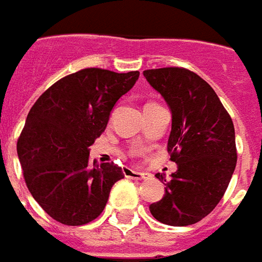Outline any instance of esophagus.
I'll list each match as a JSON object with an SVG mask.
<instances>
[{
  "instance_id": "obj_1",
  "label": "esophagus",
  "mask_w": 262,
  "mask_h": 262,
  "mask_svg": "<svg viewBox=\"0 0 262 262\" xmlns=\"http://www.w3.org/2000/svg\"><path fill=\"white\" fill-rule=\"evenodd\" d=\"M124 175H125V178L134 179V181H144V179L149 178V175L145 173V172H138V170L131 169V168H125L124 169Z\"/></svg>"
}]
</instances>
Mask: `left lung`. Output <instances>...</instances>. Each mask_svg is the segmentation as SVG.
Wrapping results in <instances>:
<instances>
[{"mask_svg":"<svg viewBox=\"0 0 262 262\" xmlns=\"http://www.w3.org/2000/svg\"><path fill=\"white\" fill-rule=\"evenodd\" d=\"M144 76L172 111L168 140L178 170L157 173L165 194L149 206L151 214L168 226L200 222L222 200L237 164L234 125L210 84L185 68L144 70Z\"/></svg>","mask_w":262,"mask_h":262,"instance_id":"obj_1","label":"left lung"}]
</instances>
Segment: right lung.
Returning <instances> with one entry per match:
<instances>
[{"label": "right lung", "instance_id": "obj_1", "mask_svg": "<svg viewBox=\"0 0 262 262\" xmlns=\"http://www.w3.org/2000/svg\"><path fill=\"white\" fill-rule=\"evenodd\" d=\"M140 72L81 69L52 84L35 101L18 138L24 179L39 206L56 222L81 226L104 210L124 178L114 162L97 165L89 146L104 133L110 113Z\"/></svg>", "mask_w": 262, "mask_h": 262}]
</instances>
